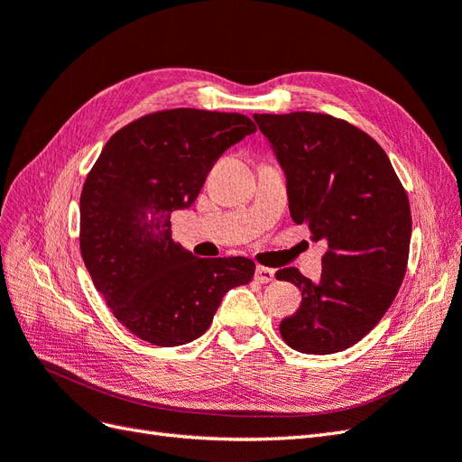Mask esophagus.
Instances as JSON below:
<instances>
[{"label": "esophagus", "mask_w": 462, "mask_h": 462, "mask_svg": "<svg viewBox=\"0 0 462 462\" xmlns=\"http://www.w3.org/2000/svg\"><path fill=\"white\" fill-rule=\"evenodd\" d=\"M256 279L260 283H270L275 279V270L270 268H263V265H258L256 268Z\"/></svg>", "instance_id": "esophagus-1"}]
</instances>
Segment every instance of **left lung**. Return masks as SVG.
<instances>
[{
  "mask_svg": "<svg viewBox=\"0 0 462 462\" xmlns=\"http://www.w3.org/2000/svg\"><path fill=\"white\" fill-rule=\"evenodd\" d=\"M282 167L289 212L309 223L328 250L312 283L287 268L302 302L279 324L304 355H331L358 343L387 312L402 283L411 245V206L387 153L366 133L324 114H254Z\"/></svg>",
  "mask_w": 462,
  "mask_h": 462,
  "instance_id": "1",
  "label": "left lung"
}]
</instances>
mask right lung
<instances>
[{
    "mask_svg": "<svg viewBox=\"0 0 462 462\" xmlns=\"http://www.w3.org/2000/svg\"><path fill=\"white\" fill-rule=\"evenodd\" d=\"M256 133L239 114L170 109L138 119L104 146L80 194V253L121 324L158 346L187 345L256 263L197 258L173 243L171 216L197 200L223 152Z\"/></svg>",
    "mask_w": 462,
    "mask_h": 462,
    "instance_id": "right-lung-1",
    "label": "right lung"
}]
</instances>
